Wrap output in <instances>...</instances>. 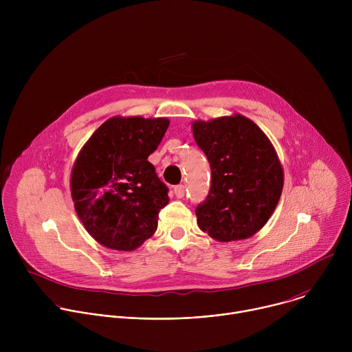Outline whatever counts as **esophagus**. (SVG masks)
<instances>
[{
	"label": "esophagus",
	"mask_w": 352,
	"mask_h": 352,
	"mask_svg": "<svg viewBox=\"0 0 352 352\" xmlns=\"http://www.w3.org/2000/svg\"><path fill=\"white\" fill-rule=\"evenodd\" d=\"M174 193H175V196H177L178 199H182V197L185 196V186H184V185H177V186L174 188Z\"/></svg>",
	"instance_id": "esophagus-1"
}]
</instances>
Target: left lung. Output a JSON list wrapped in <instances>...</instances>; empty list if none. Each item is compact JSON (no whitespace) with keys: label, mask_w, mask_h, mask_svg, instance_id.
<instances>
[{"label":"left lung","mask_w":352,"mask_h":352,"mask_svg":"<svg viewBox=\"0 0 352 352\" xmlns=\"http://www.w3.org/2000/svg\"><path fill=\"white\" fill-rule=\"evenodd\" d=\"M212 168L210 192L196 208L197 226L219 242L255 235L272 217L284 171L266 133L241 114L192 122Z\"/></svg>","instance_id":"obj_1"}]
</instances>
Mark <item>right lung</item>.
Instances as JSON below:
<instances>
[{
	"label": "right lung",
	"instance_id": "obj_1",
	"mask_svg": "<svg viewBox=\"0 0 352 352\" xmlns=\"http://www.w3.org/2000/svg\"><path fill=\"white\" fill-rule=\"evenodd\" d=\"M170 120L113 117L100 125L74 163L71 196L86 231L109 249L131 252L157 230L168 189L147 157Z\"/></svg>",
	"mask_w": 352,
	"mask_h": 352
}]
</instances>
